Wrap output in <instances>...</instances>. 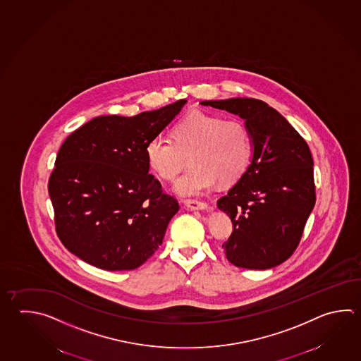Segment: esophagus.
<instances>
[{"label": "esophagus", "instance_id": "esophagus-1", "mask_svg": "<svg viewBox=\"0 0 361 361\" xmlns=\"http://www.w3.org/2000/svg\"><path fill=\"white\" fill-rule=\"evenodd\" d=\"M184 204L191 211H207L208 209V204L204 202H199V200H185Z\"/></svg>", "mask_w": 361, "mask_h": 361}]
</instances>
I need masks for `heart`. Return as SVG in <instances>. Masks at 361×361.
<instances>
[{"label":"heart","mask_w":361,"mask_h":361,"mask_svg":"<svg viewBox=\"0 0 361 361\" xmlns=\"http://www.w3.org/2000/svg\"><path fill=\"white\" fill-rule=\"evenodd\" d=\"M173 140L153 136L145 145L150 169L164 180H173L191 154L194 167L173 186L181 197H197L213 188L217 180L231 184L243 176L252 154V136L238 120L195 111L175 125Z\"/></svg>","instance_id":"1"}]
</instances>
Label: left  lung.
Segmentation results:
<instances>
[{"instance_id": "8db88e82", "label": "left lung", "mask_w": 361, "mask_h": 361, "mask_svg": "<svg viewBox=\"0 0 361 361\" xmlns=\"http://www.w3.org/2000/svg\"><path fill=\"white\" fill-rule=\"evenodd\" d=\"M200 104L238 116L252 136L250 164L217 202L233 226L222 245L226 258L247 269L279 266L299 245L315 204L310 149L291 123L263 101L228 98Z\"/></svg>"}]
</instances>
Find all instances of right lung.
I'll list each match as a JSON object with an SVG mask.
<instances>
[{
    "label": "right lung",
    "instance_id": "obj_1",
    "mask_svg": "<svg viewBox=\"0 0 361 361\" xmlns=\"http://www.w3.org/2000/svg\"><path fill=\"white\" fill-rule=\"evenodd\" d=\"M186 102L133 117L99 116L66 137L48 192L68 252L104 271L135 269L156 252L180 207L149 175L145 145Z\"/></svg>",
    "mask_w": 361,
    "mask_h": 361
}]
</instances>
